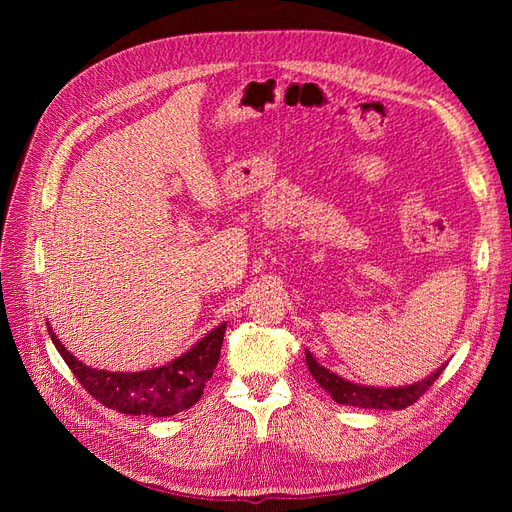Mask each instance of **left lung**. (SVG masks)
I'll return each mask as SVG.
<instances>
[{"instance_id":"1","label":"left lung","mask_w":512,"mask_h":512,"mask_svg":"<svg viewBox=\"0 0 512 512\" xmlns=\"http://www.w3.org/2000/svg\"><path fill=\"white\" fill-rule=\"evenodd\" d=\"M305 361L309 367V374L314 376V380L337 401V404L356 406V408H374V410H404L412 406L414 401L438 380V376L444 369V367L436 369L429 378L421 382H414L408 386H391V389L382 386L380 389V386H363V384H354L339 378L327 367H322L309 350H305Z\"/></svg>"}]
</instances>
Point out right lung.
<instances>
[{"mask_svg":"<svg viewBox=\"0 0 512 512\" xmlns=\"http://www.w3.org/2000/svg\"><path fill=\"white\" fill-rule=\"evenodd\" d=\"M226 322L207 333L188 352L177 356L156 369L132 371H104L83 365L64 348L53 329L49 335L61 359L68 363L72 374L83 384V389L98 399L102 406L113 408L121 414H145V416H173L192 408L203 395L205 382L213 376L218 365L224 342Z\"/></svg>","mask_w":512,"mask_h":512,"instance_id":"obj_1","label":"right lung"}]
</instances>
